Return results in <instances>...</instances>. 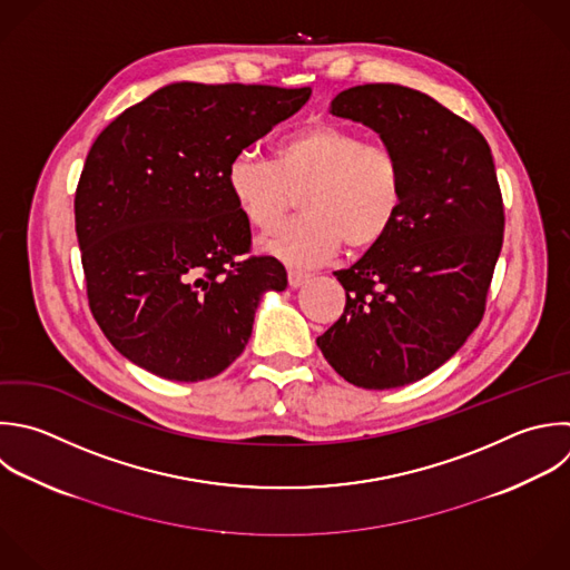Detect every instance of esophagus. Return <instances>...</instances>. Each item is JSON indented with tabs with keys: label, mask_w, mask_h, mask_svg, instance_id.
Here are the masks:
<instances>
[{
	"label": "esophagus",
	"mask_w": 570,
	"mask_h": 570,
	"mask_svg": "<svg viewBox=\"0 0 570 570\" xmlns=\"http://www.w3.org/2000/svg\"><path fill=\"white\" fill-rule=\"evenodd\" d=\"M287 278H289V287H301L307 278H309V274L307 272H301V269H289L287 272Z\"/></svg>",
	"instance_id": "1"
}]
</instances>
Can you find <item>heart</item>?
I'll return each mask as SVG.
<instances>
[{"instance_id": "b5f03b06", "label": "heart", "mask_w": 570, "mask_h": 570, "mask_svg": "<svg viewBox=\"0 0 570 570\" xmlns=\"http://www.w3.org/2000/svg\"><path fill=\"white\" fill-rule=\"evenodd\" d=\"M232 200L256 229H272L294 207L303 216L261 240L263 252L289 265H316L341 245L365 252L394 227L403 205V167L381 142L334 122L285 136L274 160L236 154L225 171Z\"/></svg>"}]
</instances>
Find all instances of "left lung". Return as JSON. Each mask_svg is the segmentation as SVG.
<instances>
[{"label": "left lung", "instance_id": "obj_1", "mask_svg": "<svg viewBox=\"0 0 570 570\" xmlns=\"http://www.w3.org/2000/svg\"><path fill=\"white\" fill-rule=\"evenodd\" d=\"M332 116L374 129L403 167L390 234L350 269L341 318L316 338L352 385L390 390L441 367L474 332L503 243V203L485 138L401 85L341 91Z\"/></svg>", "mask_w": 570, "mask_h": 570}]
</instances>
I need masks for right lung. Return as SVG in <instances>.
<instances>
[{
  "label": "right lung",
  "mask_w": 570,
  "mask_h": 570,
  "mask_svg": "<svg viewBox=\"0 0 570 570\" xmlns=\"http://www.w3.org/2000/svg\"><path fill=\"white\" fill-rule=\"evenodd\" d=\"M309 87L176 82L94 142L76 232L94 318L131 363L205 381L245 350L261 296L287 287L229 196V160L294 116Z\"/></svg>",
  "instance_id": "add662e5"
}]
</instances>
